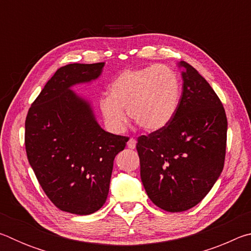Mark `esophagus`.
<instances>
[{
	"instance_id": "obj_1",
	"label": "esophagus",
	"mask_w": 251,
	"mask_h": 251,
	"mask_svg": "<svg viewBox=\"0 0 251 251\" xmlns=\"http://www.w3.org/2000/svg\"><path fill=\"white\" fill-rule=\"evenodd\" d=\"M127 146H128V148H130V150H134V148L136 147V139L130 137L129 141L127 142Z\"/></svg>"
}]
</instances>
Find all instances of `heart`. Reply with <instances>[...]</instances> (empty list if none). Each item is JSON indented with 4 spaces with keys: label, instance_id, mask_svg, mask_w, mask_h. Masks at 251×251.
Instances as JSON below:
<instances>
[{
    "label": "heart",
    "instance_id": "obj_1",
    "mask_svg": "<svg viewBox=\"0 0 251 251\" xmlns=\"http://www.w3.org/2000/svg\"><path fill=\"white\" fill-rule=\"evenodd\" d=\"M179 76L165 65L123 71L109 85L108 96L100 101L101 115L114 130H122L127 117L147 131L164 128L179 105Z\"/></svg>",
    "mask_w": 251,
    "mask_h": 251
}]
</instances>
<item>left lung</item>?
Masks as SVG:
<instances>
[{
    "label": "left lung",
    "mask_w": 251,
    "mask_h": 251,
    "mask_svg": "<svg viewBox=\"0 0 251 251\" xmlns=\"http://www.w3.org/2000/svg\"><path fill=\"white\" fill-rule=\"evenodd\" d=\"M182 92L167 126L137 139L141 178L157 207L169 212L201 202L223 172L227 117L209 83L186 62L179 63Z\"/></svg>",
    "instance_id": "left-lung-1"
}]
</instances>
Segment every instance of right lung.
<instances>
[{
  "label": "right lung",
  "mask_w": 251,
  "mask_h": 251,
  "mask_svg": "<svg viewBox=\"0 0 251 251\" xmlns=\"http://www.w3.org/2000/svg\"><path fill=\"white\" fill-rule=\"evenodd\" d=\"M105 63L56 71L25 121V150L42 189L58 209L90 215L107 198L114 158L128 137L105 131L87 100L71 91L96 79Z\"/></svg>",
  "instance_id": "right-lung-1"
}]
</instances>
